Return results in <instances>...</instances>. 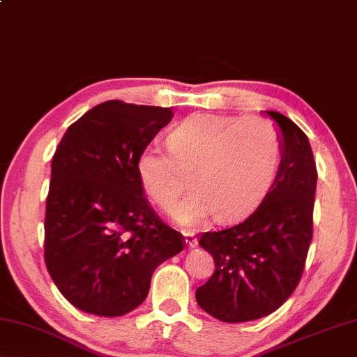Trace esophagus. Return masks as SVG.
Here are the masks:
<instances>
[{"label":"esophagus","instance_id":"esophagus-1","mask_svg":"<svg viewBox=\"0 0 357 357\" xmlns=\"http://www.w3.org/2000/svg\"><path fill=\"white\" fill-rule=\"evenodd\" d=\"M184 241H185V246H188V248H195L197 245H199V241H197V238L192 234H185Z\"/></svg>","mask_w":357,"mask_h":357}]
</instances>
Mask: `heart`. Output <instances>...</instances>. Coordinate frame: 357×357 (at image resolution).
Listing matches in <instances>:
<instances>
[{"instance_id": "heart-1", "label": "heart", "mask_w": 357, "mask_h": 357, "mask_svg": "<svg viewBox=\"0 0 357 357\" xmlns=\"http://www.w3.org/2000/svg\"><path fill=\"white\" fill-rule=\"evenodd\" d=\"M169 155L146 146L137 158V176L144 194L162 209H172L189 173L188 197L172 218L185 229L213 216L234 222L254 211L273 185L281 165L278 128L264 117L192 114L167 137Z\"/></svg>"}]
</instances>
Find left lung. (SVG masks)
I'll use <instances>...</instances> for the list:
<instances>
[{"instance_id": "1", "label": "left lung", "mask_w": 357, "mask_h": 357, "mask_svg": "<svg viewBox=\"0 0 357 357\" xmlns=\"http://www.w3.org/2000/svg\"><path fill=\"white\" fill-rule=\"evenodd\" d=\"M282 141L281 165L267 197L234 227L205 231L199 245L216 270L195 291L213 318L246 322L278 310L301 280L313 236L316 165L310 141L291 119L264 111Z\"/></svg>"}]
</instances>
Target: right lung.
<instances>
[{"mask_svg": "<svg viewBox=\"0 0 357 357\" xmlns=\"http://www.w3.org/2000/svg\"><path fill=\"white\" fill-rule=\"evenodd\" d=\"M172 119V107L105 101L68 127L55 151L44 257L61 296L86 313H130L158 265L184 250L137 176L139 152Z\"/></svg>", "mask_w": 357, "mask_h": 357, "instance_id": "obj_1", "label": "right lung"}]
</instances>
